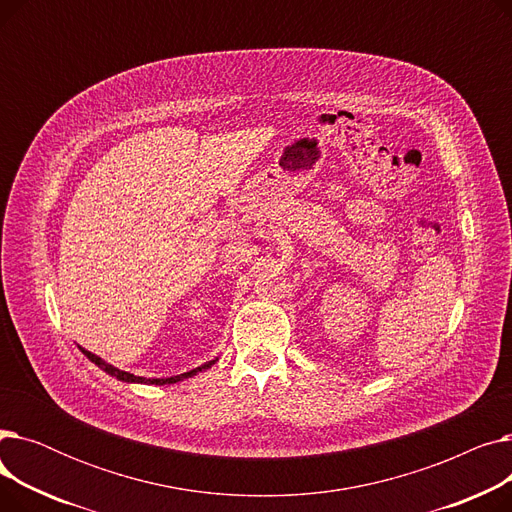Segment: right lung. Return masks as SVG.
<instances>
[{
	"label": "right lung",
	"mask_w": 512,
	"mask_h": 512,
	"mask_svg": "<svg viewBox=\"0 0 512 512\" xmlns=\"http://www.w3.org/2000/svg\"><path fill=\"white\" fill-rule=\"evenodd\" d=\"M80 351H83L85 355H87V359H91L97 367H101L105 373H110V375H114V378H118L120 382H137V384H157V386H164V384H176V382H182V380H186V378H193V375H197L199 371H203V369H207V367H211L215 361H209V363H205V365H201V367H197V369H193V371H186V373H180V375H174V378H161V380H145V378H137V375L134 373H128V371H122V369H118V367H114V365H110V363H105L101 357H97V355H93V353H89V351H85V348H80Z\"/></svg>",
	"instance_id": "right-lung-1"
}]
</instances>
